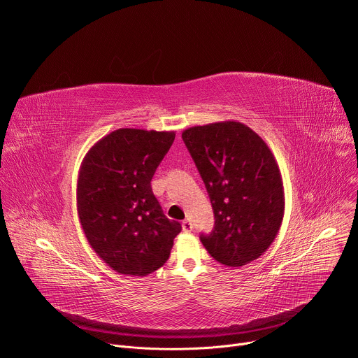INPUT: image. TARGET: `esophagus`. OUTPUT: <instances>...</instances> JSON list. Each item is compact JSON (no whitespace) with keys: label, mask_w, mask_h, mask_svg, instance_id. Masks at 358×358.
<instances>
[{"label":"esophagus","mask_w":358,"mask_h":358,"mask_svg":"<svg viewBox=\"0 0 358 358\" xmlns=\"http://www.w3.org/2000/svg\"><path fill=\"white\" fill-rule=\"evenodd\" d=\"M181 227H182V231H184V232H189V231L192 229V224H191L189 220H184V221L181 222Z\"/></svg>","instance_id":"esophagus-1"}]
</instances>
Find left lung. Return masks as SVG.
I'll list each match as a JSON object with an SVG mask.
<instances>
[{"mask_svg": "<svg viewBox=\"0 0 358 358\" xmlns=\"http://www.w3.org/2000/svg\"><path fill=\"white\" fill-rule=\"evenodd\" d=\"M182 140L208 191L215 227L201 242L225 266H243L275 241L285 214L282 174L273 152L235 120L188 127Z\"/></svg>", "mask_w": 358, "mask_h": 358, "instance_id": "8db88e82", "label": "left lung"}]
</instances>
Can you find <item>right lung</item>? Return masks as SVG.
<instances>
[{"label":"right lung","mask_w":358,"mask_h":358,"mask_svg":"<svg viewBox=\"0 0 358 358\" xmlns=\"http://www.w3.org/2000/svg\"><path fill=\"white\" fill-rule=\"evenodd\" d=\"M174 138L176 131L117 129L96 141L80 164L82 229L97 257L120 275L145 276L162 268L181 231L151 191Z\"/></svg>","instance_id":"1"}]
</instances>
